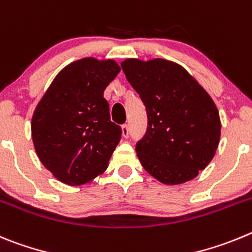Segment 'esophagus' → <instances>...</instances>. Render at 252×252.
Wrapping results in <instances>:
<instances>
[{"label": "esophagus", "mask_w": 252, "mask_h": 252, "mask_svg": "<svg viewBox=\"0 0 252 252\" xmlns=\"http://www.w3.org/2000/svg\"><path fill=\"white\" fill-rule=\"evenodd\" d=\"M122 133H123L124 138L129 137V126L128 124H123V126H122Z\"/></svg>", "instance_id": "1"}]
</instances>
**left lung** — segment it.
I'll list each match as a JSON object with an SVG mask.
<instances>
[{
	"label": "left lung",
	"mask_w": 252,
	"mask_h": 252,
	"mask_svg": "<svg viewBox=\"0 0 252 252\" xmlns=\"http://www.w3.org/2000/svg\"><path fill=\"white\" fill-rule=\"evenodd\" d=\"M122 69L146 105L148 126L135 151L143 168L164 185L193 180L220 143L219 110L181 65L163 59H126Z\"/></svg>",
	"instance_id": "obj_1"
}]
</instances>
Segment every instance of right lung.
<instances>
[{
	"instance_id": "right-lung-1",
	"label": "right lung",
	"mask_w": 252,
	"mask_h": 252,
	"mask_svg": "<svg viewBox=\"0 0 252 252\" xmlns=\"http://www.w3.org/2000/svg\"><path fill=\"white\" fill-rule=\"evenodd\" d=\"M113 60L85 58L59 72L31 122L33 146L42 164L69 186L103 173L122 138L110 121L104 90L119 74Z\"/></svg>"
}]
</instances>
